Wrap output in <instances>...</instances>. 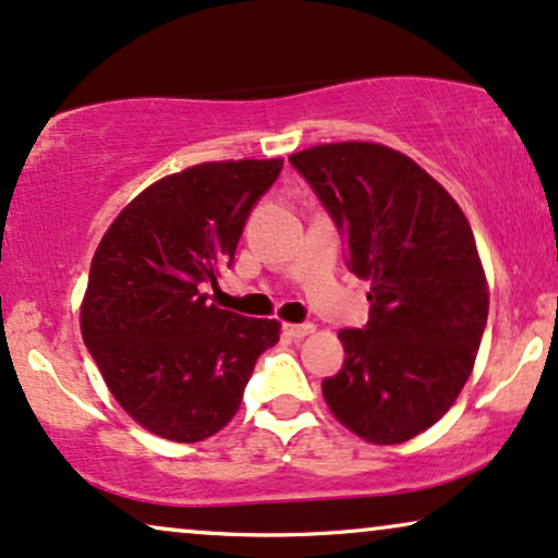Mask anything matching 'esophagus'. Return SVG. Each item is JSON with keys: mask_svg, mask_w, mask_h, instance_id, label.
Listing matches in <instances>:
<instances>
[{"mask_svg": "<svg viewBox=\"0 0 558 558\" xmlns=\"http://www.w3.org/2000/svg\"><path fill=\"white\" fill-rule=\"evenodd\" d=\"M283 331L288 337H293V340H301V337H306V335H312L314 331V324H286L283 327Z\"/></svg>", "mask_w": 558, "mask_h": 558, "instance_id": "obj_1", "label": "esophagus"}]
</instances>
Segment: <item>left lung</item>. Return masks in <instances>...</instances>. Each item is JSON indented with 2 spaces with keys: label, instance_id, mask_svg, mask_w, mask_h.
Listing matches in <instances>:
<instances>
[{
  "label": "left lung",
  "instance_id": "8db88e82",
  "mask_svg": "<svg viewBox=\"0 0 558 558\" xmlns=\"http://www.w3.org/2000/svg\"><path fill=\"white\" fill-rule=\"evenodd\" d=\"M371 280L363 327L340 331L344 363L322 380L335 417L393 446L448 412L482 342L489 293L474 234L442 185L380 144H324L288 157Z\"/></svg>",
  "mask_w": 558,
  "mask_h": 558
}]
</instances>
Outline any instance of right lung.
I'll return each mask as SVG.
<instances>
[{
    "instance_id": "add662e5",
    "label": "right lung",
    "mask_w": 558,
    "mask_h": 558,
    "mask_svg": "<svg viewBox=\"0 0 558 558\" xmlns=\"http://www.w3.org/2000/svg\"><path fill=\"white\" fill-rule=\"evenodd\" d=\"M280 159L208 161L154 182L105 231L89 267L82 337L105 384L149 433L174 442L216 435L234 417L272 319L208 303L234 265L252 208Z\"/></svg>"
}]
</instances>
